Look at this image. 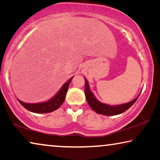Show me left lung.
<instances>
[{"mask_svg": "<svg viewBox=\"0 0 160 160\" xmlns=\"http://www.w3.org/2000/svg\"><path fill=\"white\" fill-rule=\"evenodd\" d=\"M85 80V95L86 98H87V101L88 104H89L90 108H91L94 111H95L98 114H102L104 115H119L120 113L125 112L128 109L130 108L132 105H133L134 102L137 100L138 96L129 102L128 103L122 104V105H115V106H111L106 105V104L102 103L99 102L92 94V92L90 91L89 86L88 84L87 80L84 78Z\"/></svg>", "mask_w": 160, "mask_h": 160, "instance_id": "8db88e82", "label": "left lung"}]
</instances>
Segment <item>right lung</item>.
Wrapping results in <instances>:
<instances>
[{
  "mask_svg": "<svg viewBox=\"0 0 160 160\" xmlns=\"http://www.w3.org/2000/svg\"><path fill=\"white\" fill-rule=\"evenodd\" d=\"M72 78H71L68 82L63 85L60 91L55 94V95L52 97V99H49L47 102L41 103H34V104H30V103H26L18 99L19 103L22 105L23 107L25 108L27 110L31 111L32 112L35 113H48L51 112L57 109H58L61 107L62 104L63 103L66 98V95L68 91L69 84L72 80Z\"/></svg>",
  "mask_w": 160,
  "mask_h": 160,
  "instance_id": "right-lung-1",
  "label": "right lung"
}]
</instances>
